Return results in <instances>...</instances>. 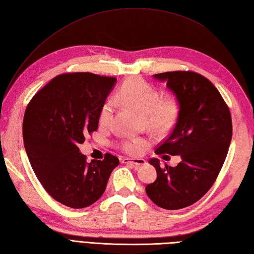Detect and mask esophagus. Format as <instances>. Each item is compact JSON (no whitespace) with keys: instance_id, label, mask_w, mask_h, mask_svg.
Here are the masks:
<instances>
[{"instance_id":"1","label":"esophagus","mask_w":254,"mask_h":254,"mask_svg":"<svg viewBox=\"0 0 254 254\" xmlns=\"http://www.w3.org/2000/svg\"><path fill=\"white\" fill-rule=\"evenodd\" d=\"M121 162L125 164H132L135 167H138L146 164V161L144 159H129V158H123Z\"/></svg>"}]
</instances>
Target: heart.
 <instances>
[{"label": "heart", "mask_w": 254, "mask_h": 254, "mask_svg": "<svg viewBox=\"0 0 254 254\" xmlns=\"http://www.w3.org/2000/svg\"><path fill=\"white\" fill-rule=\"evenodd\" d=\"M117 100L142 115L146 125L157 131H164L176 120L178 105L172 96L161 97L160 91L139 77H133L121 84ZM114 114V103L108 100L99 113L101 127L108 126ZM146 146L142 138H128L121 142V149L128 154H138Z\"/></svg>", "instance_id": "obj_1"}]
</instances>
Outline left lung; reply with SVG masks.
Masks as SVG:
<instances>
[{
  "label": "left lung",
  "instance_id": "obj_1",
  "mask_svg": "<svg viewBox=\"0 0 254 254\" xmlns=\"http://www.w3.org/2000/svg\"><path fill=\"white\" fill-rule=\"evenodd\" d=\"M154 77L166 80L179 103L175 127L154 152L180 155L181 162L162 167L158 159L149 161L158 177L146 193L155 205L176 210L196 203L216 181L231 144L232 117L222 95L203 75L175 70Z\"/></svg>",
  "mask_w": 254,
  "mask_h": 254
}]
</instances>
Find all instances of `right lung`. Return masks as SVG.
<instances>
[{
    "instance_id": "1",
    "label": "right lung",
    "mask_w": 254,
    "mask_h": 254,
    "mask_svg": "<svg viewBox=\"0 0 254 254\" xmlns=\"http://www.w3.org/2000/svg\"><path fill=\"white\" fill-rule=\"evenodd\" d=\"M117 78L66 73L53 78L29 102L22 135L30 164L51 197L69 208L99 199L119 159L87 161L78 145L99 126V113Z\"/></svg>"
}]
</instances>
